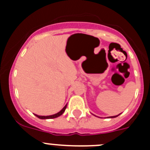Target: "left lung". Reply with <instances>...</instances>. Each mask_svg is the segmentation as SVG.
Returning a JSON list of instances; mask_svg holds the SVG:
<instances>
[{
	"instance_id": "obj_1",
	"label": "left lung",
	"mask_w": 150,
	"mask_h": 150,
	"mask_svg": "<svg viewBox=\"0 0 150 150\" xmlns=\"http://www.w3.org/2000/svg\"><path fill=\"white\" fill-rule=\"evenodd\" d=\"M120 115V114H119ZM119 115H117V116H110V118H115V117H117L118 116H119Z\"/></svg>"
}]
</instances>
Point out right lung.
Masks as SVG:
<instances>
[{
    "mask_svg": "<svg viewBox=\"0 0 150 150\" xmlns=\"http://www.w3.org/2000/svg\"><path fill=\"white\" fill-rule=\"evenodd\" d=\"M66 107H67V104H66L64 107L62 108V110L61 111H59V112H57V113H55V114H53V115H51V116H39V115H37V114H34L37 117H38L39 119H41V120H48V119H55V118H57L59 117V116H60L61 115H62L64 113V112L65 111V109Z\"/></svg>",
    "mask_w": 150,
    "mask_h": 150,
    "instance_id": "add662e5",
    "label": "right lung"
}]
</instances>
